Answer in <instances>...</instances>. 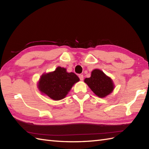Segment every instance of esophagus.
<instances>
[{"label":"esophagus","mask_w":149,"mask_h":149,"mask_svg":"<svg viewBox=\"0 0 149 149\" xmlns=\"http://www.w3.org/2000/svg\"><path fill=\"white\" fill-rule=\"evenodd\" d=\"M79 79H80V80L81 81H83V79H84V77H83V75H79Z\"/></svg>","instance_id":"esophagus-1"}]
</instances>
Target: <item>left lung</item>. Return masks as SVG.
Listing matches in <instances>:
<instances>
[{
	"label": "left lung",
	"mask_w": 149,
	"mask_h": 149,
	"mask_svg": "<svg viewBox=\"0 0 149 149\" xmlns=\"http://www.w3.org/2000/svg\"><path fill=\"white\" fill-rule=\"evenodd\" d=\"M84 81L99 98L106 97L111 93L115 88V84L111 77L99 69L93 70L91 77L86 78Z\"/></svg>",
	"instance_id": "obj_1"
}]
</instances>
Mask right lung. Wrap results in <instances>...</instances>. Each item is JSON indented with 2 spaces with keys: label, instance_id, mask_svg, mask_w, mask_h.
<instances>
[{
  "label": "right lung",
  "instance_id": "obj_1",
  "mask_svg": "<svg viewBox=\"0 0 149 149\" xmlns=\"http://www.w3.org/2000/svg\"><path fill=\"white\" fill-rule=\"evenodd\" d=\"M79 80L74 73L67 72L65 68L58 66L54 71L41 75L38 88L43 95L54 100H59L65 98L74 84Z\"/></svg>",
  "mask_w": 149,
  "mask_h": 149
}]
</instances>
